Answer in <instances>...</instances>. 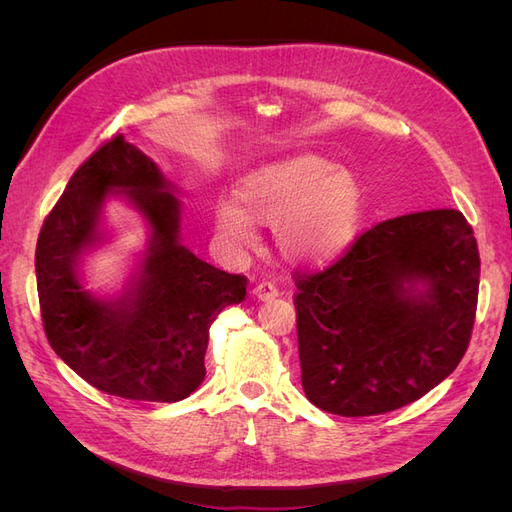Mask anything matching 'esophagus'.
Returning <instances> with one entry per match:
<instances>
[{
	"mask_svg": "<svg viewBox=\"0 0 512 512\" xmlns=\"http://www.w3.org/2000/svg\"><path fill=\"white\" fill-rule=\"evenodd\" d=\"M252 294L258 301H269V299H275L277 294H280V290H277V286L271 282H260L252 288Z\"/></svg>",
	"mask_w": 512,
	"mask_h": 512,
	"instance_id": "obj_1",
	"label": "esophagus"
}]
</instances>
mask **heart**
I'll return each instance as SVG.
<instances>
[{
  "label": "heart",
  "instance_id": "heart-1",
  "mask_svg": "<svg viewBox=\"0 0 512 512\" xmlns=\"http://www.w3.org/2000/svg\"><path fill=\"white\" fill-rule=\"evenodd\" d=\"M215 205V226L237 250H254L252 218L275 226L284 256L305 265H324L344 256L365 220L361 185L346 170L316 153H301L254 170L237 192Z\"/></svg>",
  "mask_w": 512,
  "mask_h": 512
}]
</instances>
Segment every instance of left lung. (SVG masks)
Wrapping results in <instances>:
<instances>
[{"label":"left lung","instance_id":"obj_1","mask_svg":"<svg viewBox=\"0 0 512 512\" xmlns=\"http://www.w3.org/2000/svg\"><path fill=\"white\" fill-rule=\"evenodd\" d=\"M480 258L455 209L384 220L324 271L297 277L307 399L339 416L404 408L451 376L468 350Z\"/></svg>","mask_w":512,"mask_h":512}]
</instances>
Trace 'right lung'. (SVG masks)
<instances>
[{"label": "right lung", "mask_w": 512, "mask_h": 512, "mask_svg": "<svg viewBox=\"0 0 512 512\" xmlns=\"http://www.w3.org/2000/svg\"><path fill=\"white\" fill-rule=\"evenodd\" d=\"M158 164L117 134L76 168L36 245L46 339L98 391L179 401L205 380L209 327L245 299L247 280L211 267L181 243V203ZM123 193L150 224L148 250L117 300H98L78 262L100 238L103 200Z\"/></svg>", "instance_id": "1"}]
</instances>
